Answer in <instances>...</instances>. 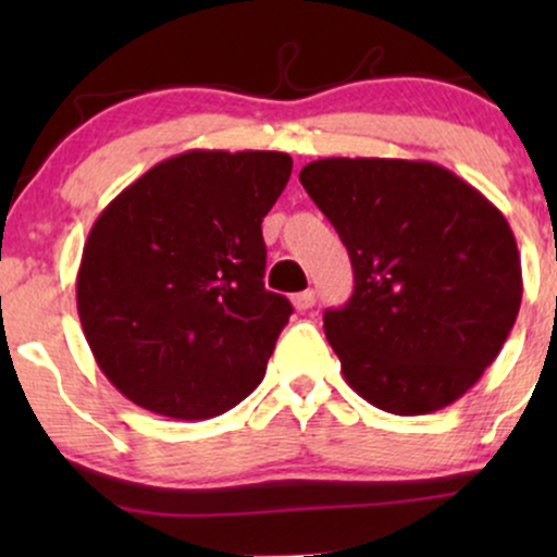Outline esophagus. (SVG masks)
Returning a JSON list of instances; mask_svg holds the SVG:
<instances>
[{
	"mask_svg": "<svg viewBox=\"0 0 557 557\" xmlns=\"http://www.w3.org/2000/svg\"><path fill=\"white\" fill-rule=\"evenodd\" d=\"M314 304H317L314 290H304V293H296V296H293V306H296L298 311H309Z\"/></svg>",
	"mask_w": 557,
	"mask_h": 557,
	"instance_id": "esophagus-1",
	"label": "esophagus"
}]
</instances>
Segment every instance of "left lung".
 <instances>
[{
	"mask_svg": "<svg viewBox=\"0 0 557 557\" xmlns=\"http://www.w3.org/2000/svg\"><path fill=\"white\" fill-rule=\"evenodd\" d=\"M300 185L354 264V296L324 311L345 382L398 417L456 403L519 317L521 259L500 209L417 159H317Z\"/></svg>",
	"mask_w": 557,
	"mask_h": 557,
	"instance_id": "left-lung-1",
	"label": "left lung"
}]
</instances>
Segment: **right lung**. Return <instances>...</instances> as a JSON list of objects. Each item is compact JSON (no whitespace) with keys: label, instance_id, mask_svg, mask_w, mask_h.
Instances as JSON below:
<instances>
[{"label":"right lung","instance_id":"obj_1","mask_svg":"<svg viewBox=\"0 0 557 557\" xmlns=\"http://www.w3.org/2000/svg\"><path fill=\"white\" fill-rule=\"evenodd\" d=\"M283 151H203L127 185L83 246L78 317L107 380L170 419H212L264 380L290 300L264 287L261 220Z\"/></svg>","mask_w":557,"mask_h":557}]
</instances>
